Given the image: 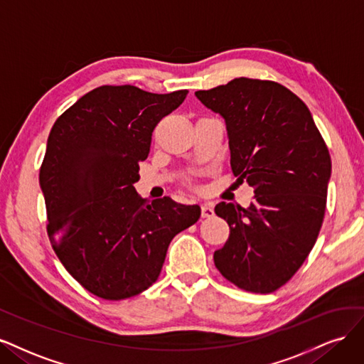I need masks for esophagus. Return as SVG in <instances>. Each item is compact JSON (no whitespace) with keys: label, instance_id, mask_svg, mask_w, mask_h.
I'll return each mask as SVG.
<instances>
[{"label":"esophagus","instance_id":"34e87169","mask_svg":"<svg viewBox=\"0 0 364 364\" xmlns=\"http://www.w3.org/2000/svg\"><path fill=\"white\" fill-rule=\"evenodd\" d=\"M213 215H215V210H213V205H212V204L205 203V204L201 205V216H203V218L210 219V218H213Z\"/></svg>","mask_w":364,"mask_h":364}]
</instances>
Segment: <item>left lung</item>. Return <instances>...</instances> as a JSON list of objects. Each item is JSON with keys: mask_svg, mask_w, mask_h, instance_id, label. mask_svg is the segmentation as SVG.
I'll list each match as a JSON object with an SVG mask.
<instances>
[{"mask_svg": "<svg viewBox=\"0 0 364 364\" xmlns=\"http://www.w3.org/2000/svg\"><path fill=\"white\" fill-rule=\"evenodd\" d=\"M195 95L225 119L232 173L255 193L246 208L225 201L215 207L230 227L215 264L243 290L275 291L319 236L330 152L307 105L275 81L240 77Z\"/></svg>", "mask_w": 364, "mask_h": 364, "instance_id": "8db88e82", "label": "left lung"}]
</instances>
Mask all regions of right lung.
Listing matches in <instances>:
<instances>
[{
	"mask_svg": "<svg viewBox=\"0 0 364 364\" xmlns=\"http://www.w3.org/2000/svg\"><path fill=\"white\" fill-rule=\"evenodd\" d=\"M186 95L101 86L51 128L39 173L46 231L66 271L102 299L132 298L154 284L171 240L201 216L199 205L169 196L149 203L133 186L156 125Z\"/></svg>",
	"mask_w": 364,
	"mask_h": 364,
	"instance_id": "add662e5",
	"label": "right lung"
}]
</instances>
